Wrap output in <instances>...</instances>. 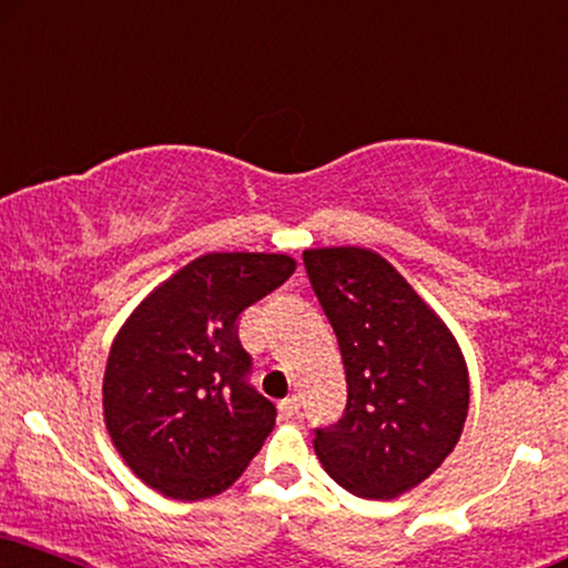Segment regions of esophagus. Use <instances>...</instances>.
<instances>
[{
    "instance_id": "34e87169",
    "label": "esophagus",
    "mask_w": 568,
    "mask_h": 568,
    "mask_svg": "<svg viewBox=\"0 0 568 568\" xmlns=\"http://www.w3.org/2000/svg\"><path fill=\"white\" fill-rule=\"evenodd\" d=\"M278 409H282L284 417H297L300 415V396H286V399H282V404H278Z\"/></svg>"
}]
</instances>
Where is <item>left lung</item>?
Listing matches in <instances>:
<instances>
[{
	"label": "left lung",
	"mask_w": 568,
	"mask_h": 568,
	"mask_svg": "<svg viewBox=\"0 0 568 568\" xmlns=\"http://www.w3.org/2000/svg\"><path fill=\"white\" fill-rule=\"evenodd\" d=\"M302 261L347 373V407L315 428V454L359 498L402 496L436 473L462 436L469 378L459 344L371 250H305Z\"/></svg>",
	"instance_id": "obj_1"
}]
</instances>
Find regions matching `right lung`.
Returning <instances> with one entry per match:
<instances>
[{"mask_svg": "<svg viewBox=\"0 0 568 568\" xmlns=\"http://www.w3.org/2000/svg\"><path fill=\"white\" fill-rule=\"evenodd\" d=\"M274 253H211L159 286L116 334L104 419L116 452L153 490L201 500L245 473L276 425L250 383L240 318L292 276Z\"/></svg>", "mask_w": 568, "mask_h": 568, "instance_id": "1", "label": "right lung"}]
</instances>
